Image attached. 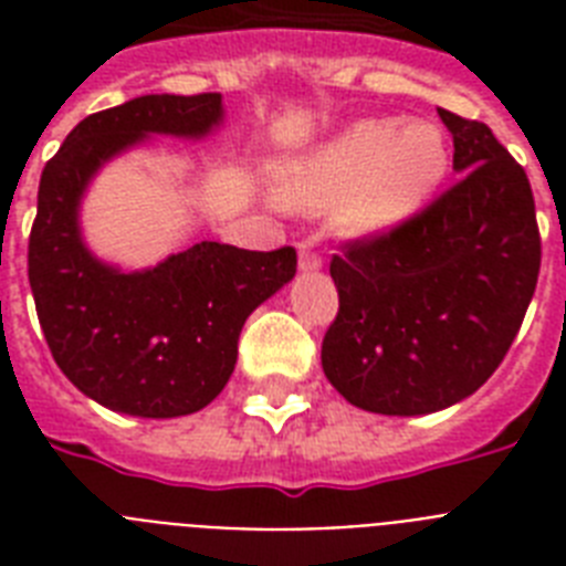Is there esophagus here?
<instances>
[{
	"instance_id": "34e87169",
	"label": "esophagus",
	"mask_w": 566,
	"mask_h": 566,
	"mask_svg": "<svg viewBox=\"0 0 566 566\" xmlns=\"http://www.w3.org/2000/svg\"><path fill=\"white\" fill-rule=\"evenodd\" d=\"M300 266L302 270H319L323 266V258H319V252L311 249V243H302L300 247Z\"/></svg>"
}]
</instances>
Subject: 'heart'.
Returning a JSON list of instances; mask_svg holds the SVG:
<instances>
[{"mask_svg": "<svg viewBox=\"0 0 566 566\" xmlns=\"http://www.w3.org/2000/svg\"><path fill=\"white\" fill-rule=\"evenodd\" d=\"M440 128L394 119H364L319 153L284 167L279 199L293 208L340 205V226L353 234H381L408 220L447 172Z\"/></svg>", "mask_w": 566, "mask_h": 566, "instance_id": "obj_1", "label": "heart"}]
</instances>
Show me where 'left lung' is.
Masks as SVG:
<instances>
[{
	"mask_svg": "<svg viewBox=\"0 0 566 566\" xmlns=\"http://www.w3.org/2000/svg\"><path fill=\"white\" fill-rule=\"evenodd\" d=\"M438 114L455 185L390 231L344 240L328 266L340 305L323 370L373 413H431L475 394L514 344L541 273L526 170L484 123Z\"/></svg>",
	"mask_w": 566,
	"mask_h": 566,
	"instance_id": "obj_1",
	"label": "left lung"
}]
</instances>
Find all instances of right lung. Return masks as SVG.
I'll return each instance as SVG.
<instances>
[{"mask_svg": "<svg viewBox=\"0 0 566 566\" xmlns=\"http://www.w3.org/2000/svg\"><path fill=\"white\" fill-rule=\"evenodd\" d=\"M220 93H153L84 117L43 167L29 234V284L49 353L111 411L185 417L211 402L238 361L247 317L296 273V249L249 252L202 240L144 273L87 252L78 202L102 164L146 135H208Z\"/></svg>", "mask_w": 566, "mask_h": 566, "instance_id": "1", "label": "right lung"}]
</instances>
